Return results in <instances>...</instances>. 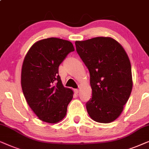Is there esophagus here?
<instances>
[{
    "label": "esophagus",
    "mask_w": 149,
    "mask_h": 149,
    "mask_svg": "<svg viewBox=\"0 0 149 149\" xmlns=\"http://www.w3.org/2000/svg\"><path fill=\"white\" fill-rule=\"evenodd\" d=\"M75 91V93H77H77H79V89H75V91Z\"/></svg>",
    "instance_id": "1"
}]
</instances>
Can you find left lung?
I'll list each match as a JSON object with an SVG mask.
<instances>
[{
	"mask_svg": "<svg viewBox=\"0 0 149 149\" xmlns=\"http://www.w3.org/2000/svg\"><path fill=\"white\" fill-rule=\"evenodd\" d=\"M75 44L91 75L93 96L86 103L88 113L96 122H112L122 113L132 90L128 56L111 37H96Z\"/></svg>",
	"mask_w": 149,
	"mask_h": 149,
	"instance_id": "1",
	"label": "left lung"
}]
</instances>
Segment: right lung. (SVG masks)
I'll use <instances>...</instances> for the list:
<instances>
[{"label": "right lung", "mask_w": 149, "mask_h": 149, "mask_svg": "<svg viewBox=\"0 0 149 149\" xmlns=\"http://www.w3.org/2000/svg\"><path fill=\"white\" fill-rule=\"evenodd\" d=\"M74 51L71 42L49 38L35 42L25 56L21 75L23 93L41 121L56 123L66 116L74 92L63 86L58 69Z\"/></svg>", "instance_id": "add662e5"}]
</instances>
